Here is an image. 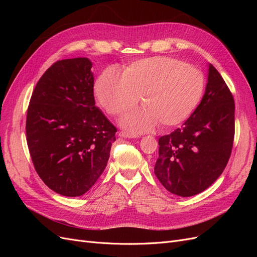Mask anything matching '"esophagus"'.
Instances as JSON below:
<instances>
[{"label": "esophagus", "mask_w": 257, "mask_h": 257, "mask_svg": "<svg viewBox=\"0 0 257 257\" xmlns=\"http://www.w3.org/2000/svg\"><path fill=\"white\" fill-rule=\"evenodd\" d=\"M119 136H120V137H124V138H136V137H137V135L131 134V133H128V132H124V131L120 132Z\"/></svg>", "instance_id": "obj_1"}]
</instances>
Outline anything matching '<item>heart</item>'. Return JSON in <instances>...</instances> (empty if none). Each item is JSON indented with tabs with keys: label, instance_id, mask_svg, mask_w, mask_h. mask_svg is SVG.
Instances as JSON below:
<instances>
[{
	"label": "heart",
	"instance_id": "b5f03b06",
	"mask_svg": "<svg viewBox=\"0 0 257 257\" xmlns=\"http://www.w3.org/2000/svg\"><path fill=\"white\" fill-rule=\"evenodd\" d=\"M205 89L198 68L170 57H151L132 62L123 73L106 68L95 83L99 103L110 114L124 113L141 99L145 108L126 114L122 125L146 132L161 124L173 127L195 110Z\"/></svg>",
	"mask_w": 257,
	"mask_h": 257
}]
</instances>
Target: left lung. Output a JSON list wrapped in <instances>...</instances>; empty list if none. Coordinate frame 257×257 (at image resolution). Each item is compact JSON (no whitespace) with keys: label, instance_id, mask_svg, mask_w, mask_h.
Here are the masks:
<instances>
[{"label":"left lung","instance_id":"left-lung-1","mask_svg":"<svg viewBox=\"0 0 257 257\" xmlns=\"http://www.w3.org/2000/svg\"><path fill=\"white\" fill-rule=\"evenodd\" d=\"M234 137V97L220 73L210 64L200 104L181 127L160 137L154 174L175 195H196L223 173Z\"/></svg>","mask_w":257,"mask_h":257}]
</instances>
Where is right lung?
Returning a JSON list of instances; mask_svg holds the SVG:
<instances>
[{
  "mask_svg": "<svg viewBox=\"0 0 257 257\" xmlns=\"http://www.w3.org/2000/svg\"><path fill=\"white\" fill-rule=\"evenodd\" d=\"M87 58L57 61L30 99L27 143L44 183L68 197L87 193L103 174L116 127L95 106Z\"/></svg>",
  "mask_w": 257,
  "mask_h": 257,
  "instance_id": "1",
  "label": "right lung"
}]
</instances>
